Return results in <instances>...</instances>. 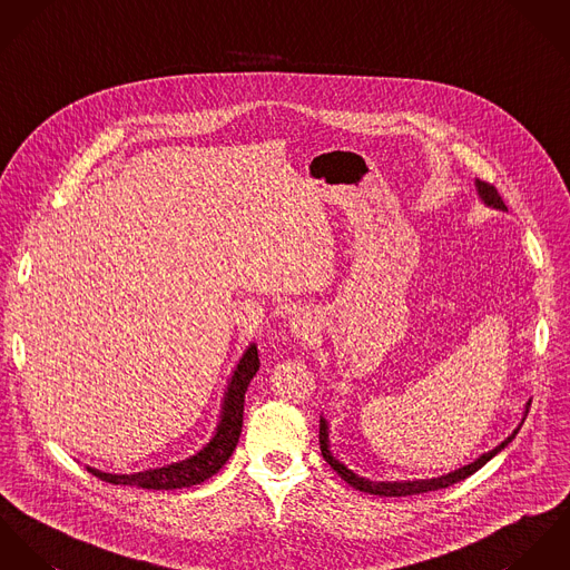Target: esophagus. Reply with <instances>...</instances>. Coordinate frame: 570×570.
I'll list each match as a JSON object with an SVG mask.
<instances>
[{
	"label": "esophagus",
	"mask_w": 570,
	"mask_h": 570,
	"mask_svg": "<svg viewBox=\"0 0 570 570\" xmlns=\"http://www.w3.org/2000/svg\"><path fill=\"white\" fill-rule=\"evenodd\" d=\"M316 327H318V321H316V315L311 308H302L297 315L293 316V321H291V330H293V334H295L299 341L313 338Z\"/></svg>",
	"instance_id": "1"
}]
</instances>
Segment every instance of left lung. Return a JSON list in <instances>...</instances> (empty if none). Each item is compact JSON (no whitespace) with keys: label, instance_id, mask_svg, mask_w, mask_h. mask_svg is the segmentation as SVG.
Returning a JSON list of instances; mask_svg holds the SVG:
<instances>
[{"label":"left lung","instance_id":"1","mask_svg":"<svg viewBox=\"0 0 570 570\" xmlns=\"http://www.w3.org/2000/svg\"><path fill=\"white\" fill-rule=\"evenodd\" d=\"M474 186H476L479 198H481L488 207H494V209H503V212H505V203H503L501 194L497 191L494 186H490V184H485V181H479V179L474 181ZM529 406H531V402H527V406H524L522 422H524V417H527V413H529ZM522 422L518 424V429L507 438L505 442H501L497 448L483 452V454H481L479 459H474L472 463H468V465H463V468H456V470H452V472H448V474H442V476H435V479L370 481V479L356 474L354 470H350L343 461H338V459L332 454V450H330V426H327V422H325L323 415H321V420H318V443H321V454H323V459H325V461L330 463V468H332L345 483H350L352 488H356V490H361V492H367V494H376V497H413V494H424V492L443 490V488H448V485H452V483H459V481L468 479V476L474 474L476 470H481L492 456H497L501 450H505L507 443H511V440L518 435Z\"/></svg>","mask_w":570,"mask_h":570}]
</instances>
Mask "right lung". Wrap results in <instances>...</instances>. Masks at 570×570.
I'll list each match as a JSON object with an SVG mask.
<instances>
[{
  "label": "right lung",
  "instance_id": "add662e5",
  "mask_svg": "<svg viewBox=\"0 0 570 570\" xmlns=\"http://www.w3.org/2000/svg\"><path fill=\"white\" fill-rule=\"evenodd\" d=\"M257 370H259L257 345L252 343L240 356L236 370L232 372V379L227 382L223 404H220V417L214 429V435L196 454L170 465L132 472V474H111L89 465H87V472L114 485H135L144 490H181V488H191L207 481L229 461L236 443L240 440L245 393Z\"/></svg>",
  "mask_w": 570,
  "mask_h": 570
}]
</instances>
